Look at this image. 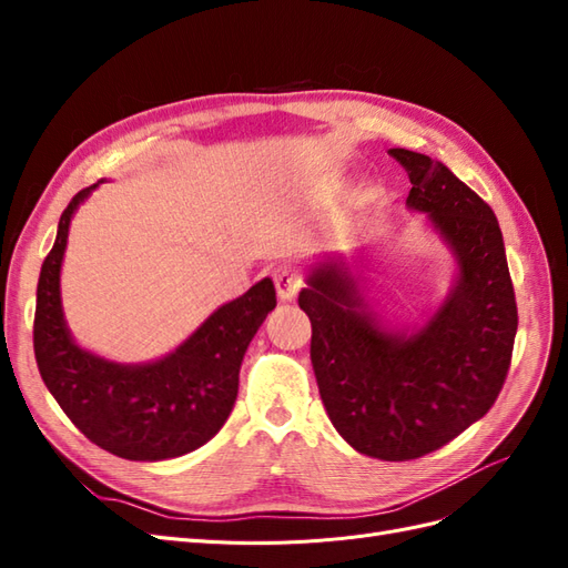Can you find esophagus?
Segmentation results:
<instances>
[{"instance_id": "obj_1", "label": "esophagus", "mask_w": 568, "mask_h": 568, "mask_svg": "<svg viewBox=\"0 0 568 568\" xmlns=\"http://www.w3.org/2000/svg\"><path fill=\"white\" fill-rule=\"evenodd\" d=\"M272 280H274V286H277V296H280L282 301H291V298H294V296L298 294V291H301V286H303L301 274H298L296 270L286 267V265L274 267V270H272Z\"/></svg>"}]
</instances>
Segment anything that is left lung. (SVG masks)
Returning <instances> with one entry per match:
<instances>
[{
    "label": "left lung",
    "instance_id": "1",
    "mask_svg": "<svg viewBox=\"0 0 568 568\" xmlns=\"http://www.w3.org/2000/svg\"><path fill=\"white\" fill-rule=\"evenodd\" d=\"M407 170V205L424 211L459 261V282L424 329L384 332L338 267H320L298 305L336 432L357 453L407 462L443 448L493 407L511 365L517 298L490 205L443 163L390 149Z\"/></svg>",
    "mask_w": 568,
    "mask_h": 568
}]
</instances>
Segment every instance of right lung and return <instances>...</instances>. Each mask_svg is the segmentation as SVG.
I'll return each mask as SVG.
<instances>
[{
	"instance_id": "right-lung-1",
	"label": "right lung",
	"mask_w": 568,
	"mask_h": 568,
	"mask_svg": "<svg viewBox=\"0 0 568 568\" xmlns=\"http://www.w3.org/2000/svg\"><path fill=\"white\" fill-rule=\"evenodd\" d=\"M94 186L65 205L42 263L32 324L38 369L65 417L101 450L140 462L180 457L209 443L227 422L244 353L277 294L272 280L257 282L215 311L173 355L151 365H115L78 348L61 313L59 272L68 225Z\"/></svg>"
}]
</instances>
